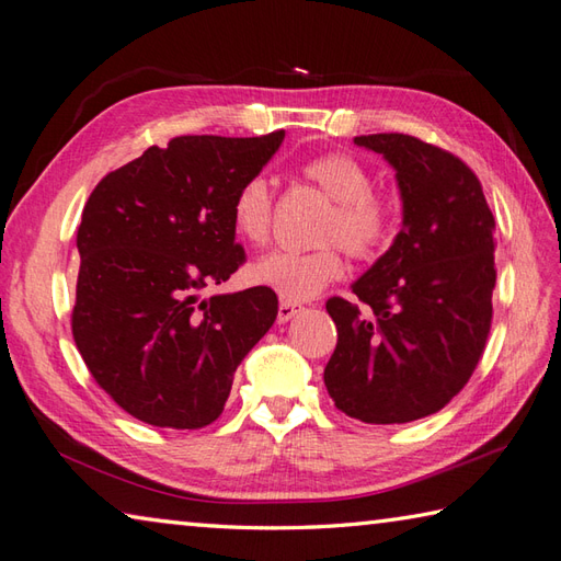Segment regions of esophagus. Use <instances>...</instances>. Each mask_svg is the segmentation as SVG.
Wrapping results in <instances>:
<instances>
[{
	"instance_id": "34e87169",
	"label": "esophagus",
	"mask_w": 561,
	"mask_h": 561,
	"mask_svg": "<svg viewBox=\"0 0 561 561\" xmlns=\"http://www.w3.org/2000/svg\"><path fill=\"white\" fill-rule=\"evenodd\" d=\"M302 305H297V302H288V300H280V305H278V321L280 323H285V321H290L293 317H297L302 312Z\"/></svg>"
}]
</instances>
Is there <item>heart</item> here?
Instances as JSON below:
<instances>
[{
    "label": "heart",
    "instance_id": "b5f03b06",
    "mask_svg": "<svg viewBox=\"0 0 561 561\" xmlns=\"http://www.w3.org/2000/svg\"><path fill=\"white\" fill-rule=\"evenodd\" d=\"M302 175L314 182L333 202V210L323 222L319 240L323 244L312 252H271L249 268L256 285L276 290L280 300L305 302L323 293L329 285L345 276L343 249L355 259H371L389 244L396 208L391 198L371 190L369 170L347 153H323L300 168ZM232 230L252 247H264L271 238L273 202L268 182L256 175L242 182L230 208Z\"/></svg>",
    "mask_w": 561,
    "mask_h": 561
}]
</instances>
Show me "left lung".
Returning <instances> with one entry per match:
<instances>
[{
  "label": "left lung",
  "instance_id": "left-lung-1",
  "mask_svg": "<svg viewBox=\"0 0 561 561\" xmlns=\"http://www.w3.org/2000/svg\"><path fill=\"white\" fill-rule=\"evenodd\" d=\"M396 170L403 228L353 285L331 297L339 343L323 383L369 425L437 413L476 371L492 327L494 216L463 160L408 134L355 136Z\"/></svg>",
  "mask_w": 561,
  "mask_h": 561
}]
</instances>
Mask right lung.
I'll list each match as a JSON object with an SVG mask.
<instances>
[{"label":"right lung","instance_id":"1","mask_svg":"<svg viewBox=\"0 0 561 561\" xmlns=\"http://www.w3.org/2000/svg\"><path fill=\"white\" fill-rule=\"evenodd\" d=\"M254 139L178 136L110 172L83 206L71 333L95 383L136 420L198 430L278 314L266 285L198 300L244 264L232 198L278 151Z\"/></svg>","mask_w":561,"mask_h":561}]
</instances>
